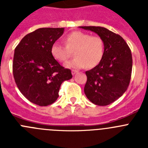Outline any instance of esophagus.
<instances>
[{
	"label": "esophagus",
	"instance_id": "34e87169",
	"mask_svg": "<svg viewBox=\"0 0 148 148\" xmlns=\"http://www.w3.org/2000/svg\"><path fill=\"white\" fill-rule=\"evenodd\" d=\"M76 73H77V70H72V74H73V75H75Z\"/></svg>",
	"mask_w": 148,
	"mask_h": 148
}]
</instances>
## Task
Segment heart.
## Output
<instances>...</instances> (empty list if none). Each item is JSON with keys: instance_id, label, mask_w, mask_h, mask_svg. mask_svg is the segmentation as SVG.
Returning <instances> with one entry per match:
<instances>
[{"instance_id": "b5f03b06", "label": "heart", "mask_w": 148, "mask_h": 148, "mask_svg": "<svg viewBox=\"0 0 148 148\" xmlns=\"http://www.w3.org/2000/svg\"><path fill=\"white\" fill-rule=\"evenodd\" d=\"M65 46L56 41L50 49L52 56L59 62H65L72 56L75 57L65 64V66L73 69H82L87 66L92 68L102 60L104 53V40L97 35L81 31H75L65 38Z\"/></svg>"}]
</instances>
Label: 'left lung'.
Instances as JSON below:
<instances>
[{"instance_id": "obj_1", "label": "left lung", "mask_w": 148, "mask_h": 148, "mask_svg": "<svg viewBox=\"0 0 148 148\" xmlns=\"http://www.w3.org/2000/svg\"><path fill=\"white\" fill-rule=\"evenodd\" d=\"M94 32L104 40L102 60L86 72L84 93L93 104L106 106L120 98L127 89L133 59L130 49L119 35L101 27H79Z\"/></svg>"}]
</instances>
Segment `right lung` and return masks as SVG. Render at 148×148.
<instances>
[{"mask_svg": "<svg viewBox=\"0 0 148 148\" xmlns=\"http://www.w3.org/2000/svg\"><path fill=\"white\" fill-rule=\"evenodd\" d=\"M64 28H40L27 34L15 49L13 76L19 90L29 101L39 106L53 104L58 98L61 84L73 78L53 58L51 47Z\"/></svg>", "mask_w": 148, "mask_h": 148, "instance_id": "right-lung-1", "label": "right lung"}]
</instances>
